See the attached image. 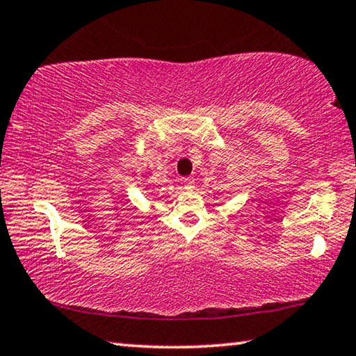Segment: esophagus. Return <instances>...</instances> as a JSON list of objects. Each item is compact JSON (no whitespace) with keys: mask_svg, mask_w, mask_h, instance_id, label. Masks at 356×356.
<instances>
[{"mask_svg":"<svg viewBox=\"0 0 356 356\" xmlns=\"http://www.w3.org/2000/svg\"><path fill=\"white\" fill-rule=\"evenodd\" d=\"M184 188H185V190H193V188H195V180H193L191 177L185 179V180H184Z\"/></svg>","mask_w":356,"mask_h":356,"instance_id":"esophagus-1","label":"esophagus"}]
</instances>
